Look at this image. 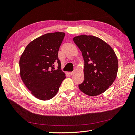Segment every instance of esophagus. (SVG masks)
I'll use <instances>...</instances> for the list:
<instances>
[{
	"mask_svg": "<svg viewBox=\"0 0 135 135\" xmlns=\"http://www.w3.org/2000/svg\"><path fill=\"white\" fill-rule=\"evenodd\" d=\"M75 71H72V72H70V74L71 75H73L74 74H75Z\"/></svg>",
	"mask_w": 135,
	"mask_h": 135,
	"instance_id": "34e87169",
	"label": "esophagus"
}]
</instances>
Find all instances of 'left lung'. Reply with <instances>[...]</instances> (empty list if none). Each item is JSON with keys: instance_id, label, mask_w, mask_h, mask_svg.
Here are the masks:
<instances>
[{"instance_id": "8db88e82", "label": "left lung", "mask_w": 135, "mask_h": 135, "mask_svg": "<svg viewBox=\"0 0 135 135\" xmlns=\"http://www.w3.org/2000/svg\"><path fill=\"white\" fill-rule=\"evenodd\" d=\"M73 39L84 61V79L79 85V89L90 96L102 94L116 78L118 60L115 52L109 44L94 36L82 35Z\"/></svg>"}]
</instances>
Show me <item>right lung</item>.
<instances>
[{
	"label": "right lung",
	"mask_w": 135,
	"mask_h": 135,
	"mask_svg": "<svg viewBox=\"0 0 135 135\" xmlns=\"http://www.w3.org/2000/svg\"><path fill=\"white\" fill-rule=\"evenodd\" d=\"M65 33H48L36 38L26 47L19 60L20 74L31 94L41 100L54 98L65 75L60 70L58 51ZM57 62L58 70H55Z\"/></svg>",
	"instance_id": "obj_1"
}]
</instances>
